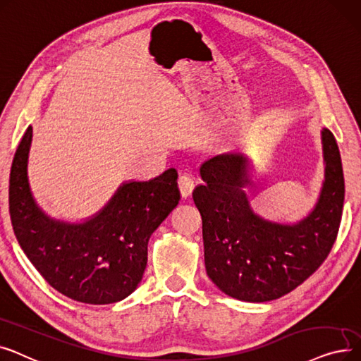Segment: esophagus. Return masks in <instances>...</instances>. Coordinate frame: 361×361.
<instances>
[{
    "label": "esophagus",
    "instance_id": "obj_1",
    "mask_svg": "<svg viewBox=\"0 0 361 361\" xmlns=\"http://www.w3.org/2000/svg\"><path fill=\"white\" fill-rule=\"evenodd\" d=\"M178 185H179V190H180V195L183 198H188L192 191H194V186H195V180L191 175H182L178 180Z\"/></svg>",
    "mask_w": 361,
    "mask_h": 361
}]
</instances>
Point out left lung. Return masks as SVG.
Masks as SVG:
<instances>
[{
  "instance_id": "obj_1",
  "label": "left lung",
  "mask_w": 361,
  "mask_h": 361,
  "mask_svg": "<svg viewBox=\"0 0 361 361\" xmlns=\"http://www.w3.org/2000/svg\"><path fill=\"white\" fill-rule=\"evenodd\" d=\"M324 180L313 210L297 223L254 213L243 152H223L200 167L204 183L192 198L202 219L205 270L226 295L264 302L283 297L320 267L336 239L345 183L334 133L322 129Z\"/></svg>"
}]
</instances>
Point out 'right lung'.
Returning <instances> with one entry per match:
<instances>
[{"label":"right lung","instance_id":"obj_1","mask_svg":"<svg viewBox=\"0 0 361 361\" xmlns=\"http://www.w3.org/2000/svg\"><path fill=\"white\" fill-rule=\"evenodd\" d=\"M29 126L16 149L8 186L14 235L30 263L63 295L87 304H111L138 288L148 241L180 200L178 171L120 185L109 202L79 223L49 217L27 179Z\"/></svg>","mask_w":361,"mask_h":361}]
</instances>
